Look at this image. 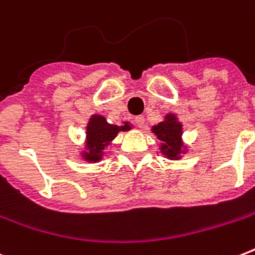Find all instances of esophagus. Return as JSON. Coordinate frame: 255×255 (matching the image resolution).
Wrapping results in <instances>:
<instances>
[{
    "mask_svg": "<svg viewBox=\"0 0 255 255\" xmlns=\"http://www.w3.org/2000/svg\"><path fill=\"white\" fill-rule=\"evenodd\" d=\"M135 123L139 128H144V126H145V118L144 116H136Z\"/></svg>",
    "mask_w": 255,
    "mask_h": 255,
    "instance_id": "esophagus-1",
    "label": "esophagus"
}]
</instances>
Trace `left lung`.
Wrapping results in <instances>:
<instances>
[{"label": "left lung", "mask_w": 255, "mask_h": 255, "mask_svg": "<svg viewBox=\"0 0 255 255\" xmlns=\"http://www.w3.org/2000/svg\"><path fill=\"white\" fill-rule=\"evenodd\" d=\"M160 140V152L169 160H180L186 153L182 141V124L176 114H167L163 122L153 126L151 129Z\"/></svg>", "instance_id": "left-lung-1"}]
</instances>
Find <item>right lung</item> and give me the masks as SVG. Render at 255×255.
I'll return each mask as SVG.
<instances>
[{
	"label": "right lung",
	"mask_w": 255,
	"mask_h": 255,
	"mask_svg": "<svg viewBox=\"0 0 255 255\" xmlns=\"http://www.w3.org/2000/svg\"><path fill=\"white\" fill-rule=\"evenodd\" d=\"M132 126L124 122L123 126L110 124L102 115H92L86 126L85 148L81 152V157L87 163H98L103 159L106 148L111 144L120 131H129Z\"/></svg>",
	"instance_id": "add662e5"
}]
</instances>
